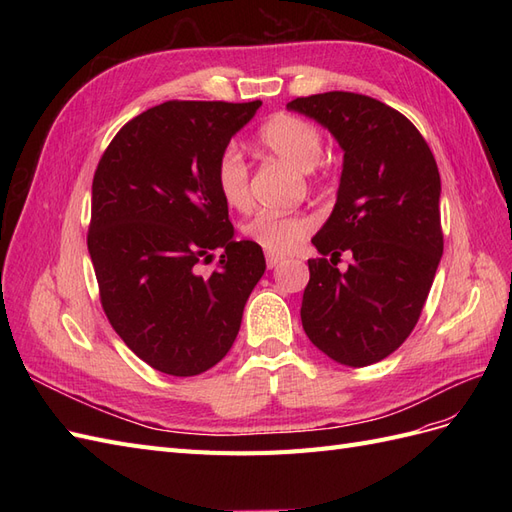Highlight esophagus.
Masks as SVG:
<instances>
[{"instance_id": "obj_1", "label": "esophagus", "mask_w": 512, "mask_h": 512, "mask_svg": "<svg viewBox=\"0 0 512 512\" xmlns=\"http://www.w3.org/2000/svg\"><path fill=\"white\" fill-rule=\"evenodd\" d=\"M282 260H284V256H280V254H267V267L273 269V267L280 265Z\"/></svg>"}]
</instances>
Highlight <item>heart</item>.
<instances>
[{
  "label": "heart",
  "instance_id": "b5f03b06",
  "mask_svg": "<svg viewBox=\"0 0 512 512\" xmlns=\"http://www.w3.org/2000/svg\"><path fill=\"white\" fill-rule=\"evenodd\" d=\"M258 143L271 151L273 156L297 166L301 170L314 168L322 156L324 138L322 132L299 115L280 113L265 121L258 130ZM215 185L226 207L245 211L252 205L250 173L237 147H224L218 164H215ZM314 222L303 213H271L260 211L241 226L243 237L256 243L269 254H286L297 247Z\"/></svg>",
  "mask_w": 512,
  "mask_h": 512
}]
</instances>
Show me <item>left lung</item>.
Segmentation results:
<instances>
[{"mask_svg": "<svg viewBox=\"0 0 512 512\" xmlns=\"http://www.w3.org/2000/svg\"><path fill=\"white\" fill-rule=\"evenodd\" d=\"M288 108L329 128L344 149L337 203L312 239L322 258L307 260L303 329L337 363H378L416 327L442 258L436 158L414 123L376 98L327 91ZM344 251L353 262L339 272Z\"/></svg>", "mask_w": 512, "mask_h": 512, "instance_id": "1", "label": "left lung"}]
</instances>
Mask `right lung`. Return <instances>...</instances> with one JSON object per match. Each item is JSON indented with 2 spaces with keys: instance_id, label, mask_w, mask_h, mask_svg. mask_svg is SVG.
I'll return each instance as SVG.
<instances>
[{
  "instance_id": "1",
  "label": "right lung",
  "mask_w": 512,
  "mask_h": 512,
  "mask_svg": "<svg viewBox=\"0 0 512 512\" xmlns=\"http://www.w3.org/2000/svg\"><path fill=\"white\" fill-rule=\"evenodd\" d=\"M262 102L168 100L130 119L98 162L87 247L100 303L126 346L168 376L220 363L267 269L235 241L215 164ZM222 246L211 274L200 264Z\"/></svg>"
}]
</instances>
